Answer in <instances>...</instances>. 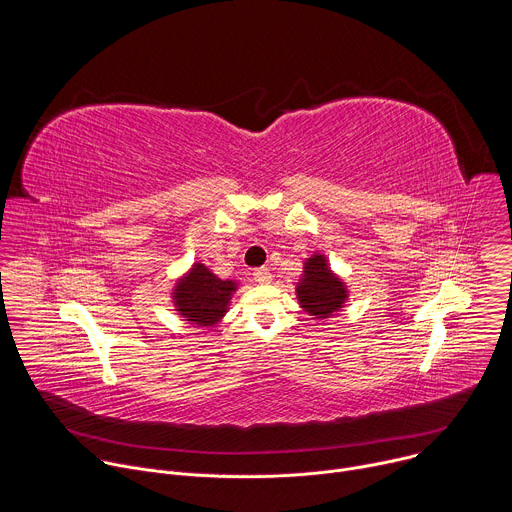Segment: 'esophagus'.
I'll use <instances>...</instances> for the list:
<instances>
[{
  "instance_id": "1",
  "label": "esophagus",
  "mask_w": 512,
  "mask_h": 512,
  "mask_svg": "<svg viewBox=\"0 0 512 512\" xmlns=\"http://www.w3.org/2000/svg\"><path fill=\"white\" fill-rule=\"evenodd\" d=\"M253 279L257 281V283H271V273H269V269L267 267H259V269H255L253 271Z\"/></svg>"
}]
</instances>
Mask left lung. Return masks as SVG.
<instances>
[{"label":"left lung","instance_id":"1","mask_svg":"<svg viewBox=\"0 0 512 512\" xmlns=\"http://www.w3.org/2000/svg\"><path fill=\"white\" fill-rule=\"evenodd\" d=\"M298 300L316 318H330L346 302V287L328 269L324 255H314L306 261L304 279L298 285Z\"/></svg>","mask_w":512,"mask_h":512}]
</instances>
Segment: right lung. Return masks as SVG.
<instances>
[{
  "mask_svg": "<svg viewBox=\"0 0 512 512\" xmlns=\"http://www.w3.org/2000/svg\"><path fill=\"white\" fill-rule=\"evenodd\" d=\"M235 289V281L216 277L202 263H196L176 285L174 302L184 318L198 326H210L225 316Z\"/></svg>",
  "mask_w": 512,
  "mask_h": 512,
  "instance_id": "add662e5",
  "label": "right lung"
}]
</instances>
